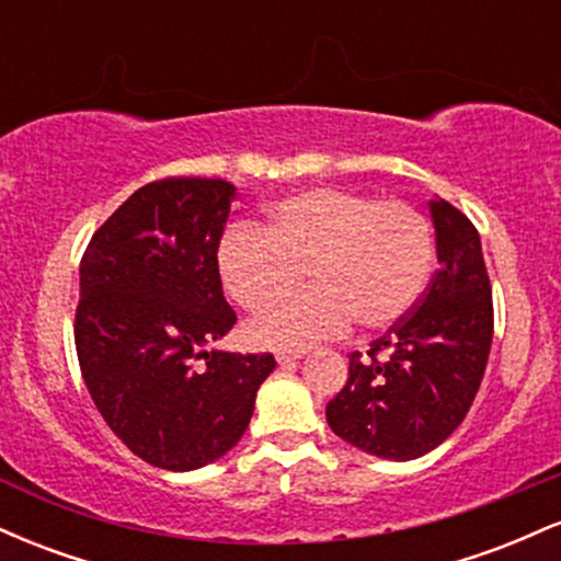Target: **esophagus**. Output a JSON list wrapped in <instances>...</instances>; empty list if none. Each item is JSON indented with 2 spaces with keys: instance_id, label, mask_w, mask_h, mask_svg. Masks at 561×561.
Segmentation results:
<instances>
[{
  "instance_id": "34e87169",
  "label": "esophagus",
  "mask_w": 561,
  "mask_h": 561,
  "mask_svg": "<svg viewBox=\"0 0 561 561\" xmlns=\"http://www.w3.org/2000/svg\"><path fill=\"white\" fill-rule=\"evenodd\" d=\"M302 356H306V351H279L276 353V362L289 364V362H298Z\"/></svg>"
}]
</instances>
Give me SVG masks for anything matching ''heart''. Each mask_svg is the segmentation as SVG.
I'll use <instances>...</instances> for the list:
<instances>
[{"label":"heart","instance_id":"obj_1","mask_svg":"<svg viewBox=\"0 0 561 561\" xmlns=\"http://www.w3.org/2000/svg\"><path fill=\"white\" fill-rule=\"evenodd\" d=\"M433 261L420 210L330 186L276 199L263 227L231 224L216 250L224 289L250 313L287 298L306 268L313 287L250 327L266 347L311 345L353 319L364 330L396 324L422 298Z\"/></svg>","mask_w":561,"mask_h":561}]
</instances>
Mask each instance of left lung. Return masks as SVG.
<instances>
[{
	"label": "left lung",
	"mask_w": 561,
	"mask_h": 561,
	"mask_svg": "<svg viewBox=\"0 0 561 561\" xmlns=\"http://www.w3.org/2000/svg\"><path fill=\"white\" fill-rule=\"evenodd\" d=\"M430 214L440 268L366 356H347L345 388L327 403L332 433L379 459L409 461L440 446L465 422L491 353V279L478 229L440 197L430 199Z\"/></svg>",
	"instance_id": "8db88e82"
}]
</instances>
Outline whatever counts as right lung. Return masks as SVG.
<instances>
[{"instance_id": "obj_1", "label": "right lung", "mask_w": 561, "mask_h": 561, "mask_svg": "<svg viewBox=\"0 0 561 561\" xmlns=\"http://www.w3.org/2000/svg\"><path fill=\"white\" fill-rule=\"evenodd\" d=\"M234 184L169 176L139 186L81 259L76 353L89 396L147 465L190 472L237 446L272 353L205 351L234 327L216 250Z\"/></svg>"}]
</instances>
